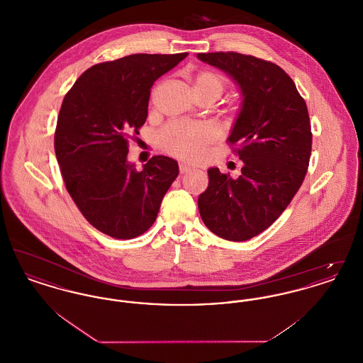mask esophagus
<instances>
[{
    "mask_svg": "<svg viewBox=\"0 0 363 363\" xmlns=\"http://www.w3.org/2000/svg\"><path fill=\"white\" fill-rule=\"evenodd\" d=\"M191 170H193V167H190L188 164H184V163L179 164V173L181 174L189 173Z\"/></svg>",
    "mask_w": 363,
    "mask_h": 363,
    "instance_id": "esophagus-1",
    "label": "esophagus"
}]
</instances>
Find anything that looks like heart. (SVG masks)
<instances>
[{
	"instance_id": "b5f03b06",
	"label": "heart",
	"mask_w": 363,
	"mask_h": 363,
	"mask_svg": "<svg viewBox=\"0 0 363 363\" xmlns=\"http://www.w3.org/2000/svg\"><path fill=\"white\" fill-rule=\"evenodd\" d=\"M196 92H212L218 98L225 91V82L222 74L211 70L200 72L193 82ZM216 138V129L206 122L167 125L159 133L160 147L181 159H197L203 150Z\"/></svg>"
}]
</instances>
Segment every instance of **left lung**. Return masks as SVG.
Listing matches in <instances>:
<instances>
[{
	"instance_id": "8db88e82",
	"label": "left lung",
	"mask_w": 363,
	"mask_h": 363,
	"mask_svg": "<svg viewBox=\"0 0 363 363\" xmlns=\"http://www.w3.org/2000/svg\"><path fill=\"white\" fill-rule=\"evenodd\" d=\"M238 86L241 108L228 141L243 162L233 179L208 170L199 211L208 228L227 241H247L272 225L302 185L311 154V120L293 79L275 64L240 52H199Z\"/></svg>"
}]
</instances>
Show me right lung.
I'll return each instance as SVG.
<instances>
[{"label": "right lung", "instance_id": "1", "mask_svg": "<svg viewBox=\"0 0 363 363\" xmlns=\"http://www.w3.org/2000/svg\"><path fill=\"white\" fill-rule=\"evenodd\" d=\"M186 55L132 54L94 65L64 98L54 150L65 186L86 220L113 238H136L154 225L179 173L163 155L136 170L128 147L147 120L151 86Z\"/></svg>", "mask_w": 363, "mask_h": 363}]
</instances>
